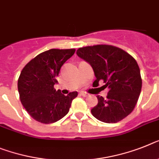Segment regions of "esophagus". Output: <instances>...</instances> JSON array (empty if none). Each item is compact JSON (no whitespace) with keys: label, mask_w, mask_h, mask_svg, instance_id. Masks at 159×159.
I'll return each instance as SVG.
<instances>
[{"label":"esophagus","mask_w":159,"mask_h":159,"mask_svg":"<svg viewBox=\"0 0 159 159\" xmlns=\"http://www.w3.org/2000/svg\"><path fill=\"white\" fill-rule=\"evenodd\" d=\"M80 94H81L82 96H83V97H86V96L89 95V94H88L87 93H86V92H85V91H81V92H80Z\"/></svg>","instance_id":"1"}]
</instances>
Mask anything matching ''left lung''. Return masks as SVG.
Segmentation results:
<instances>
[{"instance_id":"1","label":"left lung","mask_w":159,"mask_h":159,"mask_svg":"<svg viewBox=\"0 0 159 159\" xmlns=\"http://www.w3.org/2000/svg\"><path fill=\"white\" fill-rule=\"evenodd\" d=\"M77 55L90 65L98 86L103 80L108 88L107 98L98 95L92 115L104 123H116L128 116L135 107L141 90V73L137 61L122 49L111 45L80 48Z\"/></svg>"}]
</instances>
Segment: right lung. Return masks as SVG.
Segmentation results:
<instances>
[{
    "label": "right lung",
    "instance_id": "right-lung-1",
    "mask_svg": "<svg viewBox=\"0 0 159 159\" xmlns=\"http://www.w3.org/2000/svg\"><path fill=\"white\" fill-rule=\"evenodd\" d=\"M75 52V49H50L39 54L23 68L18 81L22 106L35 120L52 124L69 112L77 92L65 96L54 89L61 66Z\"/></svg>",
    "mask_w": 159,
    "mask_h": 159
}]
</instances>
